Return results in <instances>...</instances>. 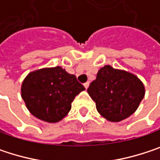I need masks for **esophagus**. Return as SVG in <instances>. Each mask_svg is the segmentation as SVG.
<instances>
[{
    "instance_id": "esophagus-1",
    "label": "esophagus",
    "mask_w": 160,
    "mask_h": 160,
    "mask_svg": "<svg viewBox=\"0 0 160 160\" xmlns=\"http://www.w3.org/2000/svg\"><path fill=\"white\" fill-rule=\"evenodd\" d=\"M83 85H84L85 89H88V87H89V85H90V82H89V81H87V82H85Z\"/></svg>"
}]
</instances>
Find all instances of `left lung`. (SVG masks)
<instances>
[{"label": "left lung", "mask_w": 160, "mask_h": 160, "mask_svg": "<svg viewBox=\"0 0 160 160\" xmlns=\"http://www.w3.org/2000/svg\"><path fill=\"white\" fill-rule=\"evenodd\" d=\"M87 92L103 118L118 122L137 110L145 89L136 75L107 65L99 69Z\"/></svg>", "instance_id": "left-lung-1"}]
</instances>
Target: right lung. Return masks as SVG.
<instances>
[{
    "label": "right lung",
    "instance_id": "1",
    "mask_svg": "<svg viewBox=\"0 0 160 160\" xmlns=\"http://www.w3.org/2000/svg\"><path fill=\"white\" fill-rule=\"evenodd\" d=\"M84 90L76 76L61 67L44 68L27 75L21 85V96L34 117L55 123L68 114L74 98Z\"/></svg>",
    "mask_w": 160,
    "mask_h": 160
}]
</instances>
